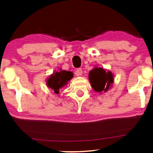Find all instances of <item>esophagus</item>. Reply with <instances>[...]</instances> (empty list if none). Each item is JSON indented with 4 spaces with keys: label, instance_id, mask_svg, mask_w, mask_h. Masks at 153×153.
<instances>
[{
    "label": "esophagus",
    "instance_id": "esophagus-1",
    "mask_svg": "<svg viewBox=\"0 0 153 153\" xmlns=\"http://www.w3.org/2000/svg\"><path fill=\"white\" fill-rule=\"evenodd\" d=\"M75 74H76V76H81L83 74V70L81 68H78L76 69V71H75Z\"/></svg>",
    "mask_w": 153,
    "mask_h": 153
}]
</instances>
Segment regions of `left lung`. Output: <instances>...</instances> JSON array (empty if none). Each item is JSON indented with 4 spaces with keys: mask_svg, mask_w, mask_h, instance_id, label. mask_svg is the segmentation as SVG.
Listing matches in <instances>:
<instances>
[{
    "mask_svg": "<svg viewBox=\"0 0 153 153\" xmlns=\"http://www.w3.org/2000/svg\"><path fill=\"white\" fill-rule=\"evenodd\" d=\"M88 78L92 88L97 93L106 92L114 83L112 72L102 68H95L90 71Z\"/></svg>",
    "mask_w": 153,
    "mask_h": 153,
    "instance_id": "left-lung-1",
    "label": "left lung"
}]
</instances>
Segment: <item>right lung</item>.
Returning <instances> with one entry per match:
<instances>
[{"mask_svg": "<svg viewBox=\"0 0 153 153\" xmlns=\"http://www.w3.org/2000/svg\"><path fill=\"white\" fill-rule=\"evenodd\" d=\"M73 77V73L70 71L60 70L55 72L47 80V86L51 88L56 94L59 93V90L68 84Z\"/></svg>", "mask_w": 153, "mask_h": 153, "instance_id": "add662e5", "label": "right lung"}]
</instances>
